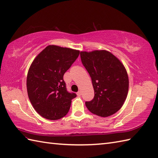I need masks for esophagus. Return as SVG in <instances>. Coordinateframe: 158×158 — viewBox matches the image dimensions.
Wrapping results in <instances>:
<instances>
[{
	"label": "esophagus",
	"mask_w": 158,
	"mask_h": 158,
	"mask_svg": "<svg viewBox=\"0 0 158 158\" xmlns=\"http://www.w3.org/2000/svg\"><path fill=\"white\" fill-rule=\"evenodd\" d=\"M77 96H81V91L77 92Z\"/></svg>",
	"instance_id": "34e87169"
}]
</instances>
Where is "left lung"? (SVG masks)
Listing matches in <instances>:
<instances>
[{
	"mask_svg": "<svg viewBox=\"0 0 158 158\" xmlns=\"http://www.w3.org/2000/svg\"><path fill=\"white\" fill-rule=\"evenodd\" d=\"M80 56L94 90V98L85 102L86 107L97 116H112L122 107L127 96L129 78L125 66L105 50L82 51Z\"/></svg>",
	"mask_w": 158,
	"mask_h": 158,
	"instance_id": "left-lung-1",
	"label": "left lung"
}]
</instances>
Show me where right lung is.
I'll use <instances>...</instances> for the list:
<instances>
[{
	"instance_id": "add662e5",
	"label": "right lung",
	"mask_w": 158,
	"mask_h": 158,
	"mask_svg": "<svg viewBox=\"0 0 158 158\" xmlns=\"http://www.w3.org/2000/svg\"><path fill=\"white\" fill-rule=\"evenodd\" d=\"M79 55V51L49 45L34 59L27 74V93L43 118L55 120L69 112L77 94L67 91L64 75Z\"/></svg>"
}]
</instances>
